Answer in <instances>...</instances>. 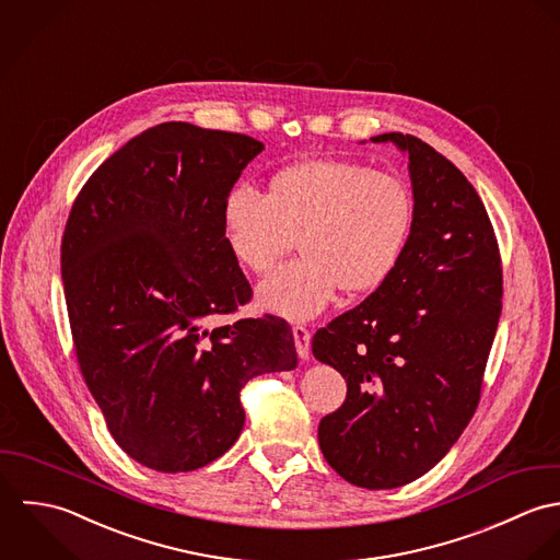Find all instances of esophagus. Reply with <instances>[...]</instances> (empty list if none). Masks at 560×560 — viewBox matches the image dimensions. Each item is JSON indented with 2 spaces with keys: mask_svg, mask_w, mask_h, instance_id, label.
<instances>
[{
  "mask_svg": "<svg viewBox=\"0 0 560 560\" xmlns=\"http://www.w3.org/2000/svg\"><path fill=\"white\" fill-rule=\"evenodd\" d=\"M292 336H294V343H296V352H299V357L301 359H310V331L305 329V327H301V325H296V327H292Z\"/></svg>",
  "mask_w": 560,
  "mask_h": 560,
  "instance_id": "esophagus-1",
  "label": "esophagus"
}]
</instances>
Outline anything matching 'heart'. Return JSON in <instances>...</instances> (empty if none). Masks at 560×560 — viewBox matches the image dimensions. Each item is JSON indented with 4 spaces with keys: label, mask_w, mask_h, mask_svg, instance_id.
<instances>
[{
    "label": "heart",
    "mask_w": 560,
    "mask_h": 560,
    "mask_svg": "<svg viewBox=\"0 0 560 560\" xmlns=\"http://www.w3.org/2000/svg\"><path fill=\"white\" fill-rule=\"evenodd\" d=\"M231 257L253 275L270 272L296 246L301 259L257 288L261 310L310 320L337 290L370 294L398 268L416 224V199L405 179L348 160H305L277 171L266 197L235 186L223 201Z\"/></svg>",
    "instance_id": "heart-1"
}]
</instances>
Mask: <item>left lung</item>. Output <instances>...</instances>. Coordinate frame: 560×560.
<instances>
[{"label": "left lung", "mask_w": 560, "mask_h": 560, "mask_svg": "<svg viewBox=\"0 0 560 560\" xmlns=\"http://www.w3.org/2000/svg\"><path fill=\"white\" fill-rule=\"evenodd\" d=\"M409 158L416 224L392 272L318 329L312 352L343 376L318 444L337 474L394 489L435 467L469 424L502 312L500 250L465 175L416 136H372Z\"/></svg>", "instance_id": "1"}]
</instances>
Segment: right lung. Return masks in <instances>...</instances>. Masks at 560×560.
Wrapping results in <instances>:
<instances>
[{
	"label": "right lung",
	"instance_id": "obj_1",
	"mask_svg": "<svg viewBox=\"0 0 560 560\" xmlns=\"http://www.w3.org/2000/svg\"><path fill=\"white\" fill-rule=\"evenodd\" d=\"M264 144L190 122L155 125L86 182L62 235L75 354L114 442L155 471L199 469L242 433L240 389L294 370L285 320L233 314L250 285L223 201Z\"/></svg>",
	"mask_w": 560,
	"mask_h": 560
}]
</instances>
